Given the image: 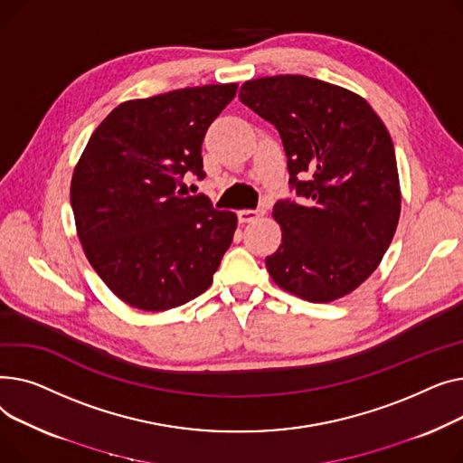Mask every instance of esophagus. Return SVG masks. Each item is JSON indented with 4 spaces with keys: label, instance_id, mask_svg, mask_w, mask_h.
<instances>
[{
    "label": "esophagus",
    "instance_id": "obj_1",
    "mask_svg": "<svg viewBox=\"0 0 463 463\" xmlns=\"http://www.w3.org/2000/svg\"><path fill=\"white\" fill-rule=\"evenodd\" d=\"M261 214H263V211H261V209H241V211H237L239 222H242V224H247V222L256 221L258 216H261Z\"/></svg>",
    "mask_w": 463,
    "mask_h": 463
}]
</instances>
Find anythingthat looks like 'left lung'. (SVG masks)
<instances>
[{"mask_svg": "<svg viewBox=\"0 0 463 463\" xmlns=\"http://www.w3.org/2000/svg\"><path fill=\"white\" fill-rule=\"evenodd\" d=\"M239 99L280 134L297 202L273 207L270 279L308 303L357 289L394 237L402 193L391 134L357 93L301 74L244 81Z\"/></svg>", "mask_w": 463, "mask_h": 463, "instance_id": "left-lung-1", "label": "left lung"}]
</instances>
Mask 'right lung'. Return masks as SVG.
I'll list each match as a JSON object with an SVG mask.
<instances>
[{"label":"right lung","mask_w":463,"mask_h":463,"mask_svg":"<svg viewBox=\"0 0 463 463\" xmlns=\"http://www.w3.org/2000/svg\"><path fill=\"white\" fill-rule=\"evenodd\" d=\"M237 84L121 102L95 128L71 181L78 239L102 282L146 312L181 307L211 284L237 228L232 211L181 196L205 177L202 144Z\"/></svg>","instance_id":"add662e5"}]
</instances>
